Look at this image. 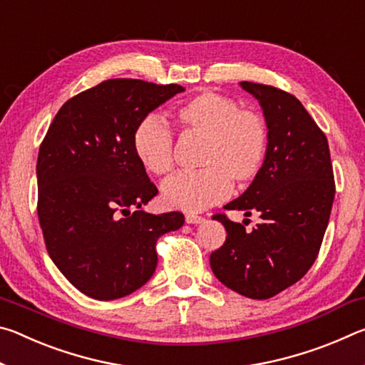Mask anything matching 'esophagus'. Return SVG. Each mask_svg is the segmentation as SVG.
I'll list each match as a JSON object with an SVG mask.
<instances>
[{
  "label": "esophagus",
  "mask_w": 365,
  "mask_h": 365,
  "mask_svg": "<svg viewBox=\"0 0 365 365\" xmlns=\"http://www.w3.org/2000/svg\"><path fill=\"white\" fill-rule=\"evenodd\" d=\"M185 220H187V224H200V222H202V217L195 212H188L185 215Z\"/></svg>",
  "instance_id": "obj_1"
}]
</instances>
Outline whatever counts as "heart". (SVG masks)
Wrapping results in <instances>:
<instances>
[{
    "label": "heart",
    "instance_id": "1",
    "mask_svg": "<svg viewBox=\"0 0 365 365\" xmlns=\"http://www.w3.org/2000/svg\"><path fill=\"white\" fill-rule=\"evenodd\" d=\"M185 133L202 137L197 164L202 169L178 172L163 183L170 207L202 211L227 197L232 182L246 187L256 180L269 150V127L257 110L243 109L232 98L202 91L174 109ZM133 153L145 170L165 175L174 168V137L158 117H146L135 128Z\"/></svg>",
    "mask_w": 365,
    "mask_h": 365
}]
</instances>
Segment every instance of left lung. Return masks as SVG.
<instances>
[{
    "instance_id": "left-lung-1",
    "label": "left lung",
    "mask_w": 365,
    "mask_h": 365,
    "mask_svg": "<svg viewBox=\"0 0 365 365\" xmlns=\"http://www.w3.org/2000/svg\"><path fill=\"white\" fill-rule=\"evenodd\" d=\"M261 103L269 127L264 168L228 211L259 212L251 232L225 214H214L227 230L209 262L233 292L269 299L294 285L316 262L329 225L335 178L325 133L298 98L272 85L242 82Z\"/></svg>"
}]
</instances>
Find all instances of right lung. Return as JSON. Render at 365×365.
Instances as JSON below:
<instances>
[{
	"instance_id": "1",
	"label": "right lung",
	"mask_w": 365,
	"mask_h": 365,
	"mask_svg": "<svg viewBox=\"0 0 365 365\" xmlns=\"http://www.w3.org/2000/svg\"><path fill=\"white\" fill-rule=\"evenodd\" d=\"M183 90L104 80L67 100L41 141L36 212L48 255L90 298L113 301L143 287L156 270L158 238L183 225L182 212L140 209L158 188L132 146L138 123Z\"/></svg>"
}]
</instances>
